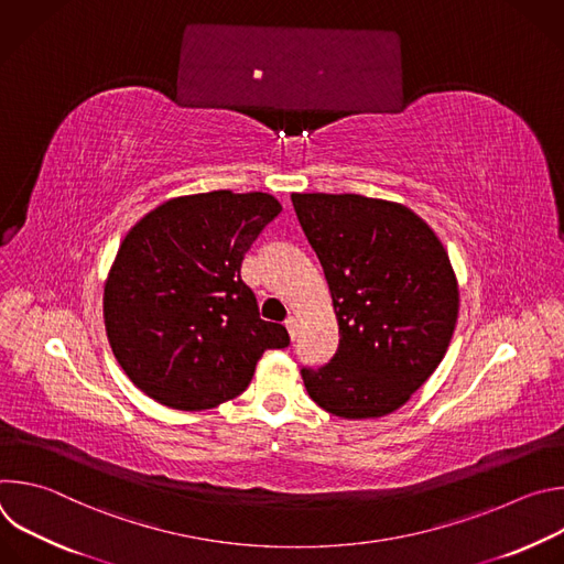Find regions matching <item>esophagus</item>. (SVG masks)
Listing matches in <instances>:
<instances>
[{
    "mask_svg": "<svg viewBox=\"0 0 564 564\" xmlns=\"http://www.w3.org/2000/svg\"><path fill=\"white\" fill-rule=\"evenodd\" d=\"M285 328H288V335H290V339L294 341V339L299 337V321H296L294 316H288V318H285Z\"/></svg>",
    "mask_w": 564,
    "mask_h": 564,
    "instance_id": "obj_1",
    "label": "esophagus"
}]
</instances>
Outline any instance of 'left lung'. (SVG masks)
<instances>
[{
  "mask_svg": "<svg viewBox=\"0 0 564 564\" xmlns=\"http://www.w3.org/2000/svg\"><path fill=\"white\" fill-rule=\"evenodd\" d=\"M339 324L328 364L301 368L307 394L344 420L406 404L451 344L459 292L435 231L409 207L357 194H292Z\"/></svg>",
  "mask_w": 564,
  "mask_h": 564,
  "instance_id": "8db88e82",
  "label": "left lung"
}]
</instances>
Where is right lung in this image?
Masks as SVG:
<instances>
[{
  "mask_svg": "<svg viewBox=\"0 0 564 564\" xmlns=\"http://www.w3.org/2000/svg\"><path fill=\"white\" fill-rule=\"evenodd\" d=\"M281 214L263 192L167 200L131 227L105 288V326L127 377L176 411H205L243 392L257 361L290 344L263 321L240 263Z\"/></svg>",
  "mask_w": 564,
  "mask_h": 564,
  "instance_id": "obj_1",
  "label": "right lung"
}]
</instances>
